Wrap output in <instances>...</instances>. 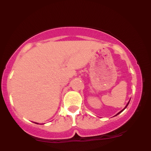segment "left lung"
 <instances>
[{
    "instance_id": "1",
    "label": "left lung",
    "mask_w": 151,
    "mask_h": 151,
    "mask_svg": "<svg viewBox=\"0 0 151 151\" xmlns=\"http://www.w3.org/2000/svg\"><path fill=\"white\" fill-rule=\"evenodd\" d=\"M129 103H128V104H127V105H126V107H125V108H124V109H123V110H121V111H120V112H119V113H118V114H116V115H118V114H120V113H121V112H122V111H124V109H125L126 108V107H127V106H128V105H129Z\"/></svg>"
}]
</instances>
